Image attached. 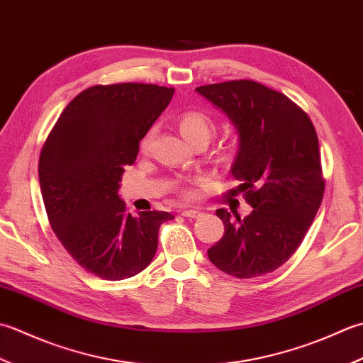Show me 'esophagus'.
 Returning <instances> with one entry per match:
<instances>
[{
	"label": "esophagus",
	"instance_id": "1",
	"mask_svg": "<svg viewBox=\"0 0 363 363\" xmlns=\"http://www.w3.org/2000/svg\"><path fill=\"white\" fill-rule=\"evenodd\" d=\"M201 214L202 213L199 210H182V216H184V218H199Z\"/></svg>",
	"mask_w": 363,
	"mask_h": 363
}]
</instances>
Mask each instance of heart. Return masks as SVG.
I'll return each instance as SVG.
<instances>
[{
	"mask_svg": "<svg viewBox=\"0 0 363 363\" xmlns=\"http://www.w3.org/2000/svg\"><path fill=\"white\" fill-rule=\"evenodd\" d=\"M179 127H180L183 138L186 139L189 144H194L201 139L210 140V138L213 136V133H214V121L211 119L208 114L203 113V111L188 109L180 116ZM153 136H155V130L152 128V130L145 133L143 139H140V149H143L144 152L150 149V145L153 143ZM218 157L220 160H227L228 157H230V149L224 147L223 150H219ZM182 194L184 197H189L192 192L189 189H183Z\"/></svg>",
	"mask_w": 363,
	"mask_h": 363,
	"instance_id": "b5f03b06",
	"label": "heart"
}]
</instances>
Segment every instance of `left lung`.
<instances>
[{"label": "left lung", "mask_w": 363, "mask_h": 363, "mask_svg": "<svg viewBox=\"0 0 363 363\" xmlns=\"http://www.w3.org/2000/svg\"><path fill=\"white\" fill-rule=\"evenodd\" d=\"M240 135L232 175L254 206L246 218L216 211L225 232L210 262L238 279L280 268L301 246L324 196L320 147L312 121L294 101L252 79L199 86Z\"/></svg>", "instance_id": "left-lung-1"}]
</instances>
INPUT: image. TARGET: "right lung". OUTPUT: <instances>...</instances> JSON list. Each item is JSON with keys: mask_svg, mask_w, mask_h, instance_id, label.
Masks as SVG:
<instances>
[{"mask_svg": "<svg viewBox=\"0 0 363 363\" xmlns=\"http://www.w3.org/2000/svg\"><path fill=\"white\" fill-rule=\"evenodd\" d=\"M174 87L99 84L73 99L42 147L39 182L50 225L81 268L122 280L150 264L167 211L128 213L117 194L139 140L166 109Z\"/></svg>", "mask_w": 363, "mask_h": 363, "instance_id": "1", "label": "right lung"}]
</instances>
